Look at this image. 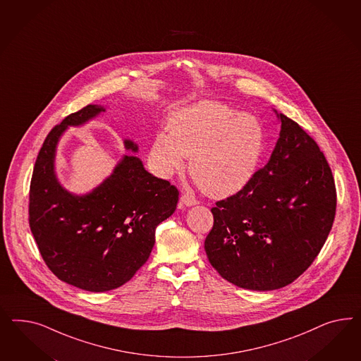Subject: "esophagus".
I'll return each instance as SVG.
<instances>
[{
    "instance_id": "obj_1",
    "label": "esophagus",
    "mask_w": 361,
    "mask_h": 361,
    "mask_svg": "<svg viewBox=\"0 0 361 361\" xmlns=\"http://www.w3.org/2000/svg\"><path fill=\"white\" fill-rule=\"evenodd\" d=\"M180 200H181V202H183L185 207H193V205L198 204V201H197L196 198L190 196V195H188V193H183L181 197H180Z\"/></svg>"
}]
</instances>
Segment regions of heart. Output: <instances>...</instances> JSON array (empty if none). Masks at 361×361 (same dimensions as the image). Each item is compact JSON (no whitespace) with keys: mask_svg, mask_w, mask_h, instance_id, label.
<instances>
[{"mask_svg":"<svg viewBox=\"0 0 361 361\" xmlns=\"http://www.w3.org/2000/svg\"><path fill=\"white\" fill-rule=\"evenodd\" d=\"M264 148L261 121L250 114L202 100L177 111L171 131H160L153 140L151 156L163 176L185 166L208 196H231L246 185L258 166Z\"/></svg>","mask_w":361,"mask_h":361,"instance_id":"b5f03b06","label":"heart"}]
</instances>
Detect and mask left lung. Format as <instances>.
Masks as SVG:
<instances>
[{"instance_id":"1","label":"left lung","mask_w":361,"mask_h":361,"mask_svg":"<svg viewBox=\"0 0 361 361\" xmlns=\"http://www.w3.org/2000/svg\"><path fill=\"white\" fill-rule=\"evenodd\" d=\"M269 163L212 208L209 262L230 283L269 291L294 282L322 250L336 213L332 171L317 142L283 114Z\"/></svg>"}]
</instances>
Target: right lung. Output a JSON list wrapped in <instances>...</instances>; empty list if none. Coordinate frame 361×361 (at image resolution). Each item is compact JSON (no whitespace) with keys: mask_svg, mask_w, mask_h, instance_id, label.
<instances>
[{"mask_svg":"<svg viewBox=\"0 0 361 361\" xmlns=\"http://www.w3.org/2000/svg\"><path fill=\"white\" fill-rule=\"evenodd\" d=\"M104 109L88 104L66 116L46 136L34 164L29 225L51 273L78 288L103 293L128 282L154 245V229L171 217L178 190L148 173L136 156H124L114 173L86 196L65 190L54 175L56 142ZM127 149L137 145L124 140Z\"/></svg>","mask_w":361,"mask_h":361,"instance_id":"1","label":"right lung"}]
</instances>
